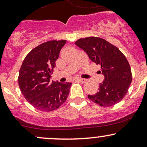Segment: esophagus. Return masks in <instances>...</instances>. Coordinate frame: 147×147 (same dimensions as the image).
Segmentation results:
<instances>
[{
	"label": "esophagus",
	"mask_w": 147,
	"mask_h": 147,
	"mask_svg": "<svg viewBox=\"0 0 147 147\" xmlns=\"http://www.w3.org/2000/svg\"><path fill=\"white\" fill-rule=\"evenodd\" d=\"M76 80L78 81V82H80V83L82 84H84V83H86V79H82V78H77L76 79Z\"/></svg>",
	"instance_id": "1"
}]
</instances>
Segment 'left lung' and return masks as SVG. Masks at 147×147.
Segmentation results:
<instances>
[{"instance_id": "left-lung-1", "label": "left lung", "mask_w": 147, "mask_h": 147, "mask_svg": "<svg viewBox=\"0 0 147 147\" xmlns=\"http://www.w3.org/2000/svg\"><path fill=\"white\" fill-rule=\"evenodd\" d=\"M75 44L86 52L92 61L101 65L99 72L104 77L98 92L88 96L89 99L104 107L119 103L127 93L132 82L131 67L124 54L99 37L79 38Z\"/></svg>"}]
</instances>
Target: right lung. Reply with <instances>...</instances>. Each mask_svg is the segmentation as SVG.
<instances>
[{
	"label": "right lung",
	"instance_id": "1",
	"mask_svg": "<svg viewBox=\"0 0 147 147\" xmlns=\"http://www.w3.org/2000/svg\"><path fill=\"white\" fill-rule=\"evenodd\" d=\"M65 40L45 42L32 50L23 60L18 75L20 90L35 109L56 110L66 101L72 83L50 81L55 61Z\"/></svg>",
	"mask_w": 147,
	"mask_h": 147
}]
</instances>
